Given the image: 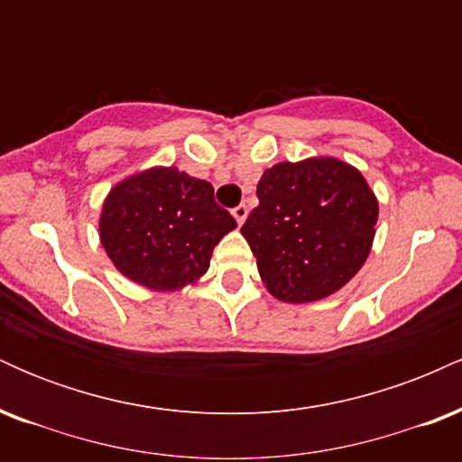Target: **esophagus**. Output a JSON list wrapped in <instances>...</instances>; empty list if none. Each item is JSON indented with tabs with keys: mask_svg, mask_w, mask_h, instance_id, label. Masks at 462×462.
Listing matches in <instances>:
<instances>
[{
	"mask_svg": "<svg viewBox=\"0 0 462 462\" xmlns=\"http://www.w3.org/2000/svg\"><path fill=\"white\" fill-rule=\"evenodd\" d=\"M232 215H235V219H236V224L241 226L243 221L247 219V206L245 204H238L236 208H232Z\"/></svg>",
	"mask_w": 462,
	"mask_h": 462,
	"instance_id": "esophagus-1",
	"label": "esophagus"
}]
</instances>
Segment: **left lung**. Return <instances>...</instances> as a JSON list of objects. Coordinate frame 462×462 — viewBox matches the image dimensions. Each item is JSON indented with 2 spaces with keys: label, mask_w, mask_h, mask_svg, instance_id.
<instances>
[{
  "label": "left lung",
  "mask_w": 462,
  "mask_h": 462,
  "mask_svg": "<svg viewBox=\"0 0 462 462\" xmlns=\"http://www.w3.org/2000/svg\"><path fill=\"white\" fill-rule=\"evenodd\" d=\"M241 232L273 298L304 304L346 286L367 261L378 201L337 158L278 162L256 187Z\"/></svg>",
  "instance_id": "8db88e82"
}]
</instances>
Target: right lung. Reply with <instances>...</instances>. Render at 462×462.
<instances>
[{"instance_id":"obj_1","label":"right lung","mask_w":462,"mask_h":462,"mask_svg":"<svg viewBox=\"0 0 462 462\" xmlns=\"http://www.w3.org/2000/svg\"><path fill=\"white\" fill-rule=\"evenodd\" d=\"M235 217L215 201L213 184L173 167L124 180L106 198L99 236L132 282L176 291L206 273Z\"/></svg>"}]
</instances>
